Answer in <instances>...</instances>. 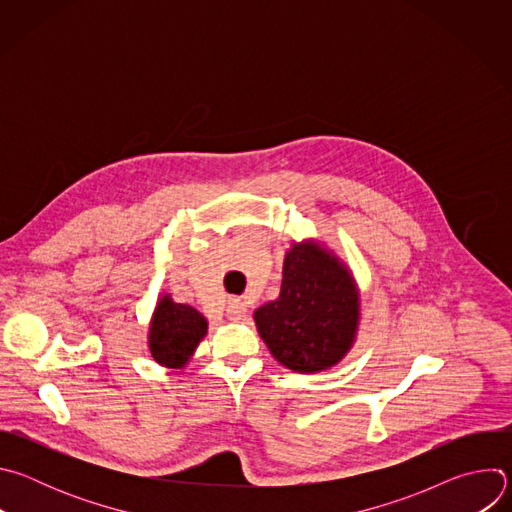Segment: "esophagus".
<instances>
[{
  "instance_id": "esophagus-1",
  "label": "esophagus",
  "mask_w": 512,
  "mask_h": 512,
  "mask_svg": "<svg viewBox=\"0 0 512 512\" xmlns=\"http://www.w3.org/2000/svg\"><path fill=\"white\" fill-rule=\"evenodd\" d=\"M245 314H247V306L241 300H237V298L229 300V304H227V318L229 320L239 322V320L245 318Z\"/></svg>"
}]
</instances>
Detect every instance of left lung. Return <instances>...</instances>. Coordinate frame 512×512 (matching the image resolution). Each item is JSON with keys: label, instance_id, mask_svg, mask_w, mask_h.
<instances>
[{"label": "left lung", "instance_id": "obj_1", "mask_svg": "<svg viewBox=\"0 0 512 512\" xmlns=\"http://www.w3.org/2000/svg\"><path fill=\"white\" fill-rule=\"evenodd\" d=\"M269 352L296 373H318L352 346L358 291L348 269L314 243H296L285 255L279 298L255 310Z\"/></svg>", "mask_w": 512, "mask_h": 512}]
</instances>
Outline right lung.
<instances>
[{
  "mask_svg": "<svg viewBox=\"0 0 512 512\" xmlns=\"http://www.w3.org/2000/svg\"><path fill=\"white\" fill-rule=\"evenodd\" d=\"M204 316L186 304L164 296L150 324V352L164 367L182 369L206 334Z\"/></svg>",
  "mask_w": 512,
  "mask_h": 512,
  "instance_id": "right-lung-1",
  "label": "right lung"
}]
</instances>
